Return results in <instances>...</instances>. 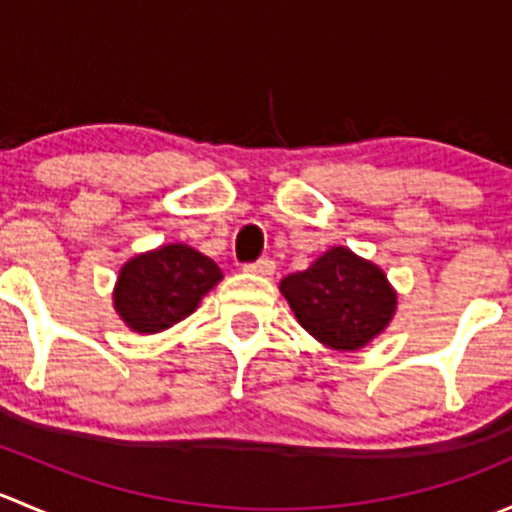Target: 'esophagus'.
I'll return each mask as SVG.
<instances>
[{
	"mask_svg": "<svg viewBox=\"0 0 512 512\" xmlns=\"http://www.w3.org/2000/svg\"><path fill=\"white\" fill-rule=\"evenodd\" d=\"M245 270L252 272V275L270 277L272 272H275V262H272L270 257H260V260H255V262H247Z\"/></svg>",
	"mask_w": 512,
	"mask_h": 512,
	"instance_id": "esophagus-1",
	"label": "esophagus"
}]
</instances>
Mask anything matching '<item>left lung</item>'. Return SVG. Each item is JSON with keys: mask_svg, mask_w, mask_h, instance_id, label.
I'll list each match as a JSON object with an SVG mask.
<instances>
[{"mask_svg": "<svg viewBox=\"0 0 512 512\" xmlns=\"http://www.w3.org/2000/svg\"><path fill=\"white\" fill-rule=\"evenodd\" d=\"M294 317L319 342L352 352L384 332L396 309L386 275L347 247H334L280 282Z\"/></svg>", "mask_w": 512, "mask_h": 512, "instance_id": "obj_1", "label": "left lung"}]
</instances>
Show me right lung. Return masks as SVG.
Segmentation results:
<instances>
[{
  "label": "right lung",
  "mask_w": 512,
  "mask_h": 512,
  "mask_svg": "<svg viewBox=\"0 0 512 512\" xmlns=\"http://www.w3.org/2000/svg\"><path fill=\"white\" fill-rule=\"evenodd\" d=\"M220 280L223 272L210 257L188 245H165L123 265L113 304L133 332L153 334L195 312Z\"/></svg>",
  "instance_id": "right-lung-1"
}]
</instances>
